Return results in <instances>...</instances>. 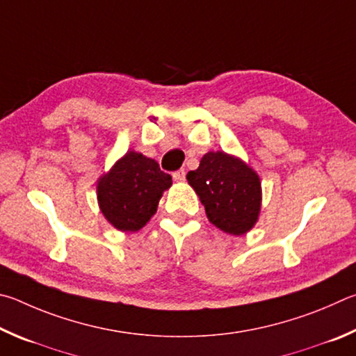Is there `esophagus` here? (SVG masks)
Masks as SVG:
<instances>
[{
  "mask_svg": "<svg viewBox=\"0 0 356 356\" xmlns=\"http://www.w3.org/2000/svg\"><path fill=\"white\" fill-rule=\"evenodd\" d=\"M172 177H173L175 181H184V179H186V172H184V168H179V170L173 172Z\"/></svg>",
  "mask_w": 356,
  "mask_h": 356,
  "instance_id": "1",
  "label": "esophagus"
}]
</instances>
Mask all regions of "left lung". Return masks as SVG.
I'll return each instance as SVG.
<instances>
[{"instance_id": "obj_1", "label": "left lung", "mask_w": 356, "mask_h": 356, "mask_svg": "<svg viewBox=\"0 0 356 356\" xmlns=\"http://www.w3.org/2000/svg\"><path fill=\"white\" fill-rule=\"evenodd\" d=\"M186 178L204 204L209 222L217 228L241 236L257 223L261 183L258 175L241 159L223 152H209L197 170H191Z\"/></svg>"}]
</instances>
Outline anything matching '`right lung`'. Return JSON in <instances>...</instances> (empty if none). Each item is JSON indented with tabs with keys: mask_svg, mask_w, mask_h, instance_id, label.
Returning a JSON list of instances; mask_svg holds the SVG:
<instances>
[{
	"mask_svg": "<svg viewBox=\"0 0 356 356\" xmlns=\"http://www.w3.org/2000/svg\"><path fill=\"white\" fill-rule=\"evenodd\" d=\"M170 184L172 177L154 159L128 152L99 179V208L117 229L136 232L152 219L162 192Z\"/></svg>",
	"mask_w": 356,
	"mask_h": 356,
	"instance_id": "obj_1",
	"label": "right lung"
}]
</instances>
